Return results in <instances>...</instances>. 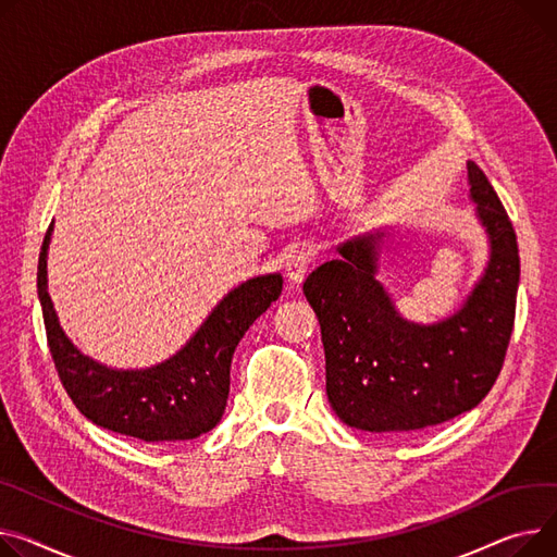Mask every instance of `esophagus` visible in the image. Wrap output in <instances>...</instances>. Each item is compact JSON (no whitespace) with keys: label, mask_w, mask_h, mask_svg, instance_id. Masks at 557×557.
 Returning <instances> with one entry per match:
<instances>
[{"label":"esophagus","mask_w":557,"mask_h":557,"mask_svg":"<svg viewBox=\"0 0 557 557\" xmlns=\"http://www.w3.org/2000/svg\"><path fill=\"white\" fill-rule=\"evenodd\" d=\"M311 264H313L311 250H305V248H302V250L290 252L288 259H286V277H288L293 284H300V282L307 277Z\"/></svg>","instance_id":"obj_1"}]
</instances>
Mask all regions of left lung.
<instances>
[{"label": "left lung", "mask_w": 557, "mask_h": 557, "mask_svg": "<svg viewBox=\"0 0 557 557\" xmlns=\"http://www.w3.org/2000/svg\"><path fill=\"white\" fill-rule=\"evenodd\" d=\"M470 195L491 237V262L463 309L432 326L403 320L376 275L379 239L338 248L302 290L313 307L333 412L367 432H417L476 407L493 389L515 324L520 250L495 188L468 163Z\"/></svg>", "instance_id": "obj_1"}]
</instances>
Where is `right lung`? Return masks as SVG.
Listing matches in <instances>:
<instances>
[{
  "label": "right lung",
  "mask_w": 557,
  "mask_h": 557,
  "mask_svg": "<svg viewBox=\"0 0 557 557\" xmlns=\"http://www.w3.org/2000/svg\"><path fill=\"white\" fill-rule=\"evenodd\" d=\"M49 239L51 226L37 264V293L55 372L73 405L100 428L150 443L212 430L226 410L235 347L280 298L282 275L252 277L231 290L174 358L143 372H116L83 356L62 333L47 293Z\"/></svg>",
  "instance_id": "1"
}]
</instances>
